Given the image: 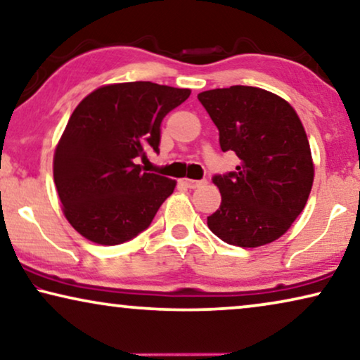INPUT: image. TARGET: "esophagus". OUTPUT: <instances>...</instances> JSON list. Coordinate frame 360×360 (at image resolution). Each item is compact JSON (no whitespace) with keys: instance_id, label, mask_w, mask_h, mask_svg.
I'll list each match as a JSON object with an SVG mask.
<instances>
[{"instance_id":"1","label":"esophagus","mask_w":360,"mask_h":360,"mask_svg":"<svg viewBox=\"0 0 360 360\" xmlns=\"http://www.w3.org/2000/svg\"><path fill=\"white\" fill-rule=\"evenodd\" d=\"M181 184L185 186H188V188H198L200 185L206 184V180H191V179H184L181 180Z\"/></svg>"}]
</instances>
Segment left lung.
<instances>
[{
    "label": "left lung",
    "instance_id": "8db88e82",
    "mask_svg": "<svg viewBox=\"0 0 360 360\" xmlns=\"http://www.w3.org/2000/svg\"><path fill=\"white\" fill-rule=\"evenodd\" d=\"M198 100L218 127L221 150L239 159L234 172L213 176L221 206L208 216V228L239 248L272 243L287 233L311 191L314 169L302 121L262 88H216Z\"/></svg>",
    "mask_w": 360,
    "mask_h": 360
}]
</instances>
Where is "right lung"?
Instances as JSON below:
<instances>
[{
    "label": "right lung",
    "mask_w": 360,
    "mask_h": 360,
    "mask_svg": "<svg viewBox=\"0 0 360 360\" xmlns=\"http://www.w3.org/2000/svg\"><path fill=\"white\" fill-rule=\"evenodd\" d=\"M190 96L150 82L101 86L72 112L53 155L63 213L91 243L116 245L147 229L175 180L137 165L159 154L164 117Z\"/></svg>",
    "instance_id": "add662e5"
}]
</instances>
